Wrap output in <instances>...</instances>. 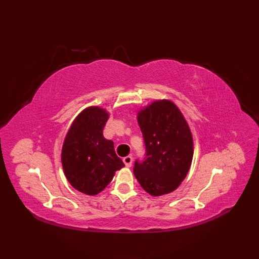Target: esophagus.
Here are the masks:
<instances>
[{
    "mask_svg": "<svg viewBox=\"0 0 259 259\" xmlns=\"http://www.w3.org/2000/svg\"><path fill=\"white\" fill-rule=\"evenodd\" d=\"M123 162H124V164L127 166V167H131L132 164H133V157L132 156H126L123 158Z\"/></svg>",
    "mask_w": 259,
    "mask_h": 259,
    "instance_id": "1",
    "label": "esophagus"
}]
</instances>
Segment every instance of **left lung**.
Segmentation results:
<instances>
[{"label": "left lung", "mask_w": 259, "mask_h": 259, "mask_svg": "<svg viewBox=\"0 0 259 259\" xmlns=\"http://www.w3.org/2000/svg\"><path fill=\"white\" fill-rule=\"evenodd\" d=\"M137 120L146 155L142 162H135V177L152 196L175 191L187 177L194 154L186 118L175 103L163 99L140 109Z\"/></svg>", "instance_id": "1"}]
</instances>
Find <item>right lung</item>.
I'll return each mask as SVG.
<instances>
[{"instance_id":"1","label":"right lung","mask_w":259,"mask_h":259,"mask_svg":"<svg viewBox=\"0 0 259 259\" xmlns=\"http://www.w3.org/2000/svg\"><path fill=\"white\" fill-rule=\"evenodd\" d=\"M108 117L104 108L86 107L71 123L62 146L61 161L68 182L90 196L102 192L115 171L124 166L114 142L103 137Z\"/></svg>"}]
</instances>
